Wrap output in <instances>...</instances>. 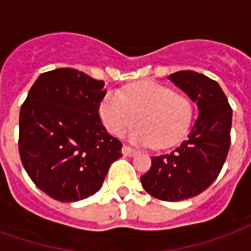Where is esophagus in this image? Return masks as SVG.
<instances>
[{
    "instance_id": "esophagus-1",
    "label": "esophagus",
    "mask_w": 251,
    "mask_h": 251,
    "mask_svg": "<svg viewBox=\"0 0 251 251\" xmlns=\"http://www.w3.org/2000/svg\"><path fill=\"white\" fill-rule=\"evenodd\" d=\"M122 153H124V156H127V157H131V156H134L137 153L136 149H133V148L127 147V145H124L122 147Z\"/></svg>"
}]
</instances>
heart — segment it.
Returning <instances> with one entry per match:
<instances>
[{
  "mask_svg": "<svg viewBox=\"0 0 251 251\" xmlns=\"http://www.w3.org/2000/svg\"><path fill=\"white\" fill-rule=\"evenodd\" d=\"M188 98L154 82L129 84L122 94L110 91L99 104V115L113 136H122L131 125L129 138L142 145L168 148L179 142L192 121Z\"/></svg>",
  "mask_w": 251,
  "mask_h": 251,
  "instance_id": "b5f03b06",
  "label": "heart"
}]
</instances>
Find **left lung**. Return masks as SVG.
<instances>
[{"label": "left lung", "mask_w": 251, "mask_h": 251, "mask_svg": "<svg viewBox=\"0 0 251 251\" xmlns=\"http://www.w3.org/2000/svg\"><path fill=\"white\" fill-rule=\"evenodd\" d=\"M168 79L196 102L199 115L180 147L152 157L141 183L156 199L180 201L201 194L218 177L230 149L232 110L221 86L203 74L179 71Z\"/></svg>", "instance_id": "8db88e82"}]
</instances>
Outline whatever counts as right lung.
Here are the masks:
<instances>
[{
    "label": "right lung",
    "mask_w": 251,
    "mask_h": 251,
    "mask_svg": "<svg viewBox=\"0 0 251 251\" xmlns=\"http://www.w3.org/2000/svg\"><path fill=\"white\" fill-rule=\"evenodd\" d=\"M103 86L77 70L57 68L36 79L21 106V163L52 199L68 203L98 192L122 156V142L99 118Z\"/></svg>",
    "instance_id": "right-lung-1"
}]
</instances>
